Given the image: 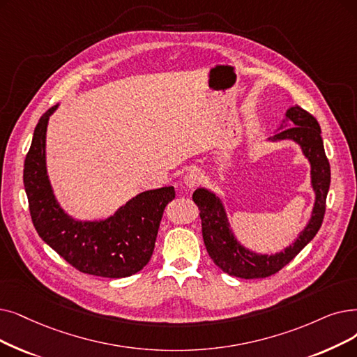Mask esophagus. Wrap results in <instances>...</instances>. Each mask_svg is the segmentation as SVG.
<instances>
[{"label":"esophagus","mask_w":357,"mask_h":357,"mask_svg":"<svg viewBox=\"0 0 357 357\" xmlns=\"http://www.w3.org/2000/svg\"><path fill=\"white\" fill-rule=\"evenodd\" d=\"M201 179H203V175H201V172L198 169H191L188 170L187 174H185L183 176V183L185 187L190 188V190H194L198 187V183L201 182Z\"/></svg>","instance_id":"obj_1"}]
</instances>
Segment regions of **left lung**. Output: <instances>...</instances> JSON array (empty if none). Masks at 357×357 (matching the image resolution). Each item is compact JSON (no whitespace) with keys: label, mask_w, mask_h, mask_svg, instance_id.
Wrapping results in <instances>:
<instances>
[{"label":"left lung","mask_w":357,"mask_h":357,"mask_svg":"<svg viewBox=\"0 0 357 357\" xmlns=\"http://www.w3.org/2000/svg\"><path fill=\"white\" fill-rule=\"evenodd\" d=\"M286 121H290V128L282 126L280 128L284 130L277 132L270 140H293L301 146L305 158L311 163L315 206L311 220L301 231L298 239L287 246L284 251L274 255H259L248 251L231 234L220 198L206 188H198L192 194L194 203L199 210L203 239L207 252L214 264L230 275L241 278H264L275 274L287 266L314 239L322 225L331 172L330 162L325 156L319 123L311 114L298 105L287 109Z\"/></svg>","instance_id":"8db88e82"}]
</instances>
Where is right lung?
Returning a JSON list of instances; mask_svg holds the SVG:
<instances>
[{
	"instance_id": "right-lung-1",
	"label": "right lung",
	"mask_w": 357,
	"mask_h": 357,
	"mask_svg": "<svg viewBox=\"0 0 357 357\" xmlns=\"http://www.w3.org/2000/svg\"><path fill=\"white\" fill-rule=\"evenodd\" d=\"M55 109L56 106L40 116L23 170L29 210L38 235L82 273L109 278L132 275L151 258L165 207L175 198V188L138 194L106 220H74L59 207L46 174V127Z\"/></svg>"
}]
</instances>
